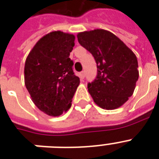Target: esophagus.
Masks as SVG:
<instances>
[{"label":"esophagus","mask_w":159,"mask_h":159,"mask_svg":"<svg viewBox=\"0 0 159 159\" xmlns=\"http://www.w3.org/2000/svg\"><path fill=\"white\" fill-rule=\"evenodd\" d=\"M80 77L81 80H83L85 77V72L84 71H81L80 74Z\"/></svg>","instance_id":"34e87169"}]
</instances>
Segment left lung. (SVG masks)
<instances>
[{
  "label": "left lung",
  "instance_id": "obj_1",
  "mask_svg": "<svg viewBox=\"0 0 159 159\" xmlns=\"http://www.w3.org/2000/svg\"><path fill=\"white\" fill-rule=\"evenodd\" d=\"M78 42L94 57L97 76L88 90L97 105L112 110L133 94L139 78L138 61L120 39L104 29L80 33Z\"/></svg>",
  "mask_w": 159,
  "mask_h": 159
}]
</instances>
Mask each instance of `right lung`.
Returning a JSON list of instances; mask_svg holds the SVG:
<instances>
[{
    "mask_svg": "<svg viewBox=\"0 0 159 159\" xmlns=\"http://www.w3.org/2000/svg\"><path fill=\"white\" fill-rule=\"evenodd\" d=\"M75 39L61 31L49 33L35 44L25 61V86L37 107L49 116H61L71 107L80 84L70 58Z\"/></svg>",
    "mask_w": 159,
    "mask_h": 159,
    "instance_id": "obj_1",
    "label": "right lung"
}]
</instances>
